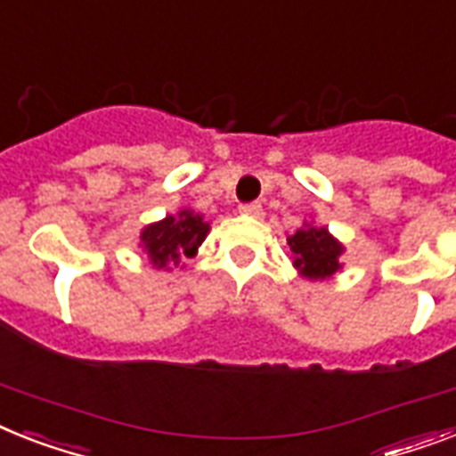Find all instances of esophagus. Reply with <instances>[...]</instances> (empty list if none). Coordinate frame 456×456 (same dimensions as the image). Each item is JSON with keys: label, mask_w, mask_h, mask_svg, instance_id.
Segmentation results:
<instances>
[{"label": "esophagus", "mask_w": 456, "mask_h": 456, "mask_svg": "<svg viewBox=\"0 0 456 456\" xmlns=\"http://www.w3.org/2000/svg\"><path fill=\"white\" fill-rule=\"evenodd\" d=\"M240 216H250V217H262V206L260 203H243L239 206Z\"/></svg>", "instance_id": "34e87169"}]
</instances>
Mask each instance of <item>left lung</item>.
<instances>
[{"label":"left lung","instance_id":"left-lung-1","mask_svg":"<svg viewBox=\"0 0 456 456\" xmlns=\"http://www.w3.org/2000/svg\"><path fill=\"white\" fill-rule=\"evenodd\" d=\"M288 246L292 250V266L306 279H330L332 273L342 269L339 255L344 253V246L325 227H314L305 222V227L288 236Z\"/></svg>","mask_w":456,"mask_h":456}]
</instances>
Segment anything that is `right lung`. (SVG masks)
<instances>
[{"label":"right lung","mask_w":456,"mask_h":456,"mask_svg":"<svg viewBox=\"0 0 456 456\" xmlns=\"http://www.w3.org/2000/svg\"><path fill=\"white\" fill-rule=\"evenodd\" d=\"M208 232L210 224L203 216L184 208L177 216L147 224L140 232V246L157 269H168L170 265H180L183 257H194Z\"/></svg>","instance_id":"1"}]
</instances>
